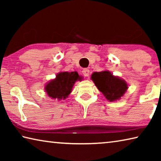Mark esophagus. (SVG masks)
Segmentation results:
<instances>
[{"instance_id": "obj_1", "label": "esophagus", "mask_w": 161, "mask_h": 161, "mask_svg": "<svg viewBox=\"0 0 161 161\" xmlns=\"http://www.w3.org/2000/svg\"><path fill=\"white\" fill-rule=\"evenodd\" d=\"M82 74L84 77H89V70L88 69H84L82 70Z\"/></svg>"}]
</instances>
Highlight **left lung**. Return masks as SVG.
<instances>
[{"instance_id": "obj_1", "label": "left lung", "mask_w": 161, "mask_h": 161, "mask_svg": "<svg viewBox=\"0 0 161 161\" xmlns=\"http://www.w3.org/2000/svg\"><path fill=\"white\" fill-rule=\"evenodd\" d=\"M91 79L98 89L109 102L121 99L128 89L126 81L114 76L109 71L94 72Z\"/></svg>"}]
</instances>
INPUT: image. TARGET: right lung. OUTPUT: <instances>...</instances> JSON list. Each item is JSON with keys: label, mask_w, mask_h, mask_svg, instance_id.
Returning a JSON list of instances; mask_svg holds the SVG:
<instances>
[{"label": "right lung", "mask_w": 161, "mask_h": 161, "mask_svg": "<svg viewBox=\"0 0 161 161\" xmlns=\"http://www.w3.org/2000/svg\"><path fill=\"white\" fill-rule=\"evenodd\" d=\"M81 80V77L77 72H59L54 80L46 84L45 92L52 99H64L71 93L76 81Z\"/></svg>", "instance_id": "right-lung-1"}]
</instances>
